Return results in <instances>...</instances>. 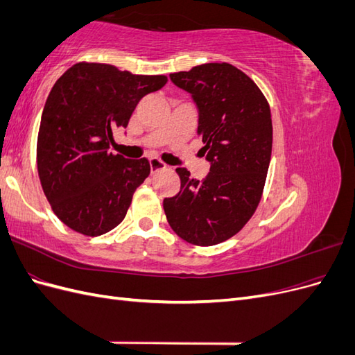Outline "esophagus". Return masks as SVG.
<instances>
[{"label":"esophagus","mask_w":355,"mask_h":355,"mask_svg":"<svg viewBox=\"0 0 355 355\" xmlns=\"http://www.w3.org/2000/svg\"><path fill=\"white\" fill-rule=\"evenodd\" d=\"M149 166H151V173H157L159 170H164L167 166L163 163V161L158 158H151L149 159Z\"/></svg>","instance_id":"1"}]
</instances>
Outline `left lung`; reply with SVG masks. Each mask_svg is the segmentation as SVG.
<instances>
[{"label": "left lung", "mask_w": 355, "mask_h": 355, "mask_svg": "<svg viewBox=\"0 0 355 355\" xmlns=\"http://www.w3.org/2000/svg\"><path fill=\"white\" fill-rule=\"evenodd\" d=\"M170 78L197 103L210 173L197 180L176 168L180 191L164 198V211L182 240L214 245L241 231L259 206L272 151L270 103L249 75L227 62Z\"/></svg>", "instance_id": "1"}]
</instances>
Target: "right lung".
<instances>
[{"label": "right lung", "instance_id": "obj_1", "mask_svg": "<svg viewBox=\"0 0 355 355\" xmlns=\"http://www.w3.org/2000/svg\"><path fill=\"white\" fill-rule=\"evenodd\" d=\"M166 83V75L80 62L53 85L41 115L37 167L53 211L75 232L98 237L125 218L151 166L110 153L112 132L127 127L139 101Z\"/></svg>", "mask_w": 355, "mask_h": 355}]
</instances>
